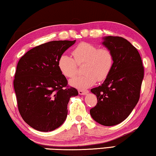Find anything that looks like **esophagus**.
I'll return each mask as SVG.
<instances>
[{
  "label": "esophagus",
  "instance_id": "1",
  "mask_svg": "<svg viewBox=\"0 0 156 156\" xmlns=\"http://www.w3.org/2000/svg\"><path fill=\"white\" fill-rule=\"evenodd\" d=\"M78 92H79V94H80V95H85V94H87L89 92V91H87V90H82V89H80V90L78 91Z\"/></svg>",
  "mask_w": 156,
  "mask_h": 156
}]
</instances>
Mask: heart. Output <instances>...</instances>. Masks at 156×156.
<instances>
[{
    "label": "heart",
    "mask_w": 156,
    "mask_h": 156,
    "mask_svg": "<svg viewBox=\"0 0 156 156\" xmlns=\"http://www.w3.org/2000/svg\"><path fill=\"white\" fill-rule=\"evenodd\" d=\"M72 56L62 55L58 59V67L66 77H72L77 71V65L82 66L84 74L76 76L69 81L70 84L77 88H87L97 81L102 82L112 71L114 55L108 48H99L96 44L83 42L72 50Z\"/></svg>",
    "instance_id": "heart-1"
}]
</instances>
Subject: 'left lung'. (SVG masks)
Instances as JSON below:
<instances>
[{
    "label": "left lung",
    "mask_w": 156,
    "mask_h": 156,
    "mask_svg": "<svg viewBox=\"0 0 156 156\" xmlns=\"http://www.w3.org/2000/svg\"><path fill=\"white\" fill-rule=\"evenodd\" d=\"M102 44L114 55V65L101 86L91 89L97 104L90 109L94 121L106 126L124 121L137 104L144 76L137 49L121 37L108 36Z\"/></svg>",
    "instance_id": "left-lung-1"
}]
</instances>
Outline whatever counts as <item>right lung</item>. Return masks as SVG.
Here are the masks:
<instances>
[{
	"instance_id": "right-lung-1",
	"label": "right lung",
	"mask_w": 156,
	"mask_h": 156,
	"mask_svg": "<svg viewBox=\"0 0 156 156\" xmlns=\"http://www.w3.org/2000/svg\"><path fill=\"white\" fill-rule=\"evenodd\" d=\"M74 42H46L31 49L18 62L13 81L18 111L34 129L48 132L60 126L67 118L70 97L78 95L58 67L59 57Z\"/></svg>"
}]
</instances>
